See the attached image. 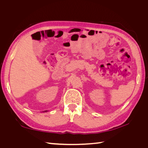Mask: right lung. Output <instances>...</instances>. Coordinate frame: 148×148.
Returning <instances> with one entry per match:
<instances>
[{"label": "right lung", "instance_id": "right-lung-1", "mask_svg": "<svg viewBox=\"0 0 148 148\" xmlns=\"http://www.w3.org/2000/svg\"><path fill=\"white\" fill-rule=\"evenodd\" d=\"M46 111H45V112H46Z\"/></svg>", "mask_w": 148, "mask_h": 148}]
</instances>
